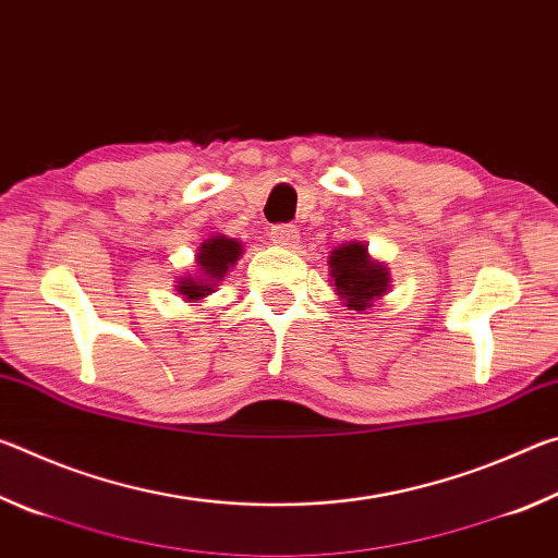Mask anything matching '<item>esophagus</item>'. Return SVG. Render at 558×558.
Returning <instances> with one entry per match:
<instances>
[{"mask_svg":"<svg viewBox=\"0 0 558 558\" xmlns=\"http://www.w3.org/2000/svg\"><path fill=\"white\" fill-rule=\"evenodd\" d=\"M298 229L292 223H276L270 226V241L276 245H286V248H295L298 245Z\"/></svg>","mask_w":558,"mask_h":558,"instance_id":"obj_1","label":"esophagus"}]
</instances>
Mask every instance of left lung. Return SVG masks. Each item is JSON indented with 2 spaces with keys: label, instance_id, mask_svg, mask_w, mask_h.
I'll list each match as a JSON object with an SVG mask.
<instances>
[{
  "label": "left lung",
  "instance_id": "obj_1",
  "mask_svg": "<svg viewBox=\"0 0 558 558\" xmlns=\"http://www.w3.org/2000/svg\"><path fill=\"white\" fill-rule=\"evenodd\" d=\"M329 266H332L337 292L347 300L349 310H359V313L372 307V300L381 298L389 286V272L379 263L369 260L362 243H349L332 251Z\"/></svg>",
  "mask_w": 558,
  "mask_h": 558
}]
</instances>
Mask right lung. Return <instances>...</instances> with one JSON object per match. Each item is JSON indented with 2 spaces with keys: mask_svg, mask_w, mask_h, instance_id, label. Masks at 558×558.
Segmentation results:
<instances>
[{
  "mask_svg": "<svg viewBox=\"0 0 558 558\" xmlns=\"http://www.w3.org/2000/svg\"><path fill=\"white\" fill-rule=\"evenodd\" d=\"M241 256V243L233 239H223V235H214V239L204 241L199 248V263L202 276L199 278H182V286H179V295H186V300H199L209 295L214 290V282H219L229 266H233Z\"/></svg>",
  "mask_w": 558,
  "mask_h": 558,
  "instance_id": "1",
  "label": "right lung"
}]
</instances>
